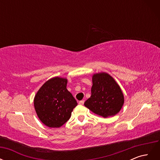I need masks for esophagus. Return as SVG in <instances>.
<instances>
[{"label": "esophagus", "instance_id": "1", "mask_svg": "<svg viewBox=\"0 0 160 160\" xmlns=\"http://www.w3.org/2000/svg\"><path fill=\"white\" fill-rule=\"evenodd\" d=\"M84 102H85L84 100H81V101H80L79 102V105H83V104H84Z\"/></svg>", "mask_w": 160, "mask_h": 160}]
</instances>
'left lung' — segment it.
Returning <instances> with one entry per match:
<instances>
[{"instance_id":"8db88e82","label":"left lung","mask_w":160,"mask_h":160,"mask_svg":"<svg viewBox=\"0 0 160 160\" xmlns=\"http://www.w3.org/2000/svg\"><path fill=\"white\" fill-rule=\"evenodd\" d=\"M91 95L84 105L94 113L104 118L119 112L124 97L119 85L107 72H99L92 77Z\"/></svg>"}]
</instances>
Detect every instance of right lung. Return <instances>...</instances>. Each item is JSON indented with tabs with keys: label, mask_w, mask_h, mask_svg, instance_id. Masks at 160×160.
Listing matches in <instances>:
<instances>
[{
	"label": "right lung",
	"mask_w": 160,
	"mask_h": 160,
	"mask_svg": "<svg viewBox=\"0 0 160 160\" xmlns=\"http://www.w3.org/2000/svg\"><path fill=\"white\" fill-rule=\"evenodd\" d=\"M67 79L55 77L46 81L34 98L37 116L46 126L59 128L69 119L77 105L67 89Z\"/></svg>",
	"instance_id": "obj_1"
}]
</instances>
